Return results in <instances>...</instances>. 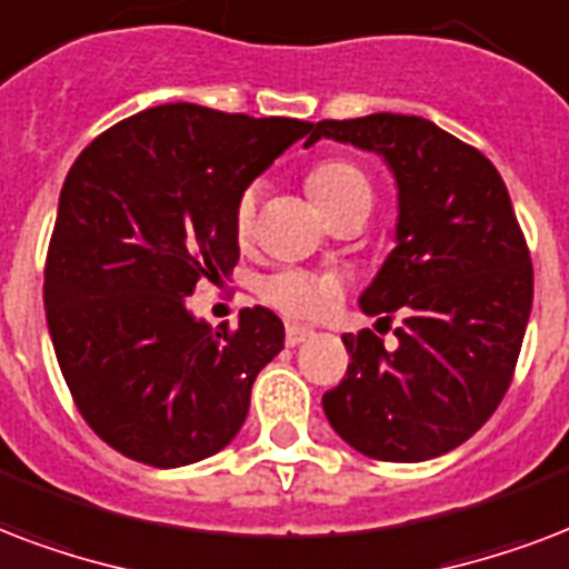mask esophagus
Listing matches in <instances>:
<instances>
[{
  "instance_id": "1",
  "label": "esophagus",
  "mask_w": 569,
  "mask_h": 569,
  "mask_svg": "<svg viewBox=\"0 0 569 569\" xmlns=\"http://www.w3.org/2000/svg\"><path fill=\"white\" fill-rule=\"evenodd\" d=\"M308 335H311V332H308L306 326H288V329H284V345L299 347L302 341H306Z\"/></svg>"
}]
</instances>
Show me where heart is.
Segmentation results:
<instances>
[{"instance_id": "heart-1", "label": "heart", "mask_w": 569, "mask_h": 569, "mask_svg": "<svg viewBox=\"0 0 569 569\" xmlns=\"http://www.w3.org/2000/svg\"><path fill=\"white\" fill-rule=\"evenodd\" d=\"M306 187L315 198V204L326 216L332 213L335 207L353 201V198L371 196V183L365 178V171L353 160H345V157L317 162L315 169L308 171ZM254 213H258V187L240 189V196L234 201V213H231L237 240H249L254 228ZM254 290L279 315L290 317V320H315L317 315H323L326 308L341 297V279H335L329 272L284 267V270L261 276Z\"/></svg>"}]
</instances>
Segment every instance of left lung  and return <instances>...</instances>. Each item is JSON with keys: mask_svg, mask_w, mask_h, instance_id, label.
<instances>
[{"mask_svg": "<svg viewBox=\"0 0 569 569\" xmlns=\"http://www.w3.org/2000/svg\"><path fill=\"white\" fill-rule=\"evenodd\" d=\"M320 136L377 151L395 171L398 246L362 293L398 347L345 335V380L323 395L335 433L386 463L463 445L505 398L526 338L535 270L508 187L478 148L418 116L317 121Z\"/></svg>", "mask_w": 569, "mask_h": 569, "instance_id": "obj_1", "label": "left lung"}]
</instances>
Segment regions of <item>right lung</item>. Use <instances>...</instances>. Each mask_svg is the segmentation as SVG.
I'll use <instances>...</instances> for the list:
<instances>
[{
  "label": "right lung",
  "instance_id": "add662e5",
  "mask_svg": "<svg viewBox=\"0 0 569 569\" xmlns=\"http://www.w3.org/2000/svg\"><path fill=\"white\" fill-rule=\"evenodd\" d=\"M306 133L299 118L166 103L70 166L43 267L47 326L79 416L136 463H198L243 427L284 323L254 306L210 329L187 297L234 270L240 189Z\"/></svg>",
  "mask_w": 569,
  "mask_h": 569
}]
</instances>
